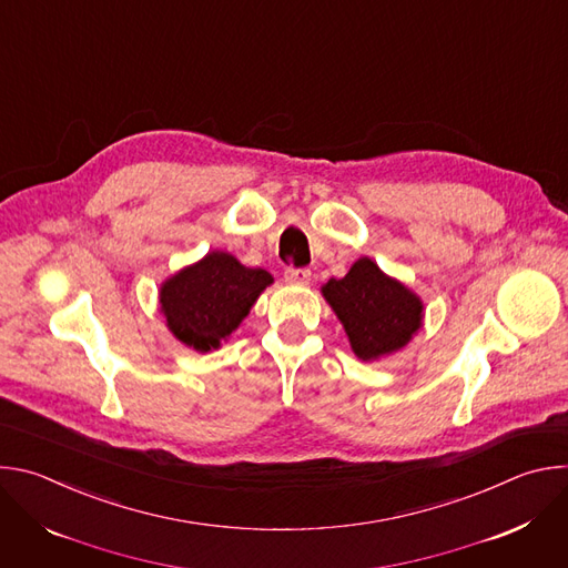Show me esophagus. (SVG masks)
I'll use <instances>...</instances> for the list:
<instances>
[{"label":"esophagus","mask_w":568,"mask_h":568,"mask_svg":"<svg viewBox=\"0 0 568 568\" xmlns=\"http://www.w3.org/2000/svg\"><path fill=\"white\" fill-rule=\"evenodd\" d=\"M312 272L307 267H287L285 270V281L292 285H307Z\"/></svg>","instance_id":"34e87169"}]
</instances>
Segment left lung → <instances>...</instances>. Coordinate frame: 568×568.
I'll list each match as a JSON object with an SVG mask.
<instances>
[{
	"label": "left lung",
	"mask_w": 568,
	"mask_h": 568,
	"mask_svg": "<svg viewBox=\"0 0 568 568\" xmlns=\"http://www.w3.org/2000/svg\"><path fill=\"white\" fill-rule=\"evenodd\" d=\"M323 296L333 305L355 355L364 362L407 346L423 323L420 298L388 278L371 258H359L344 278H331Z\"/></svg>",
	"instance_id": "8db88e82"
}]
</instances>
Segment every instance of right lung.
<instances>
[{
    "label": "right lung",
    "mask_w": 568,
    "mask_h": 568,
    "mask_svg": "<svg viewBox=\"0 0 568 568\" xmlns=\"http://www.w3.org/2000/svg\"><path fill=\"white\" fill-rule=\"evenodd\" d=\"M272 281L265 270L245 267L231 254L213 252L164 283L161 312L180 342L209 353L240 326Z\"/></svg>",
    "instance_id": "1"
}]
</instances>
